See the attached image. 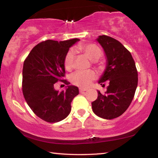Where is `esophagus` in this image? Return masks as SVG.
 I'll use <instances>...</instances> for the list:
<instances>
[{"label":"esophagus","mask_w":158,"mask_h":158,"mask_svg":"<svg viewBox=\"0 0 158 158\" xmlns=\"http://www.w3.org/2000/svg\"><path fill=\"white\" fill-rule=\"evenodd\" d=\"M86 90H87V89H83V88H80L79 89V92L81 93H84L85 91H86Z\"/></svg>","instance_id":"1"}]
</instances>
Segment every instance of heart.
I'll return each mask as SVG.
<instances>
[{
  "mask_svg": "<svg viewBox=\"0 0 158 158\" xmlns=\"http://www.w3.org/2000/svg\"><path fill=\"white\" fill-rule=\"evenodd\" d=\"M77 50L80 51L85 54L89 60L92 61L98 60L102 56V51L100 47L94 44H81L77 47ZM74 59V50H69L66 53L64 59V66L67 70H71L73 68ZM95 73L93 70L77 71L71 77V80L73 84L83 88H86L95 78Z\"/></svg>",
  "mask_w": 158,
  "mask_h": 158,
  "instance_id": "obj_1",
  "label": "heart"
}]
</instances>
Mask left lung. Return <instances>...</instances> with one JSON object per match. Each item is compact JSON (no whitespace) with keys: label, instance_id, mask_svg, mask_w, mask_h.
<instances>
[{"label":"left lung","instance_id":"left-lung-1","mask_svg":"<svg viewBox=\"0 0 158 158\" xmlns=\"http://www.w3.org/2000/svg\"><path fill=\"white\" fill-rule=\"evenodd\" d=\"M96 40L106 57V68L98 84L108 86L105 95L99 91L92 102L93 111L98 116L111 120L121 116L129 107L138 84V74L130 52L121 42L111 37L100 35Z\"/></svg>","mask_w":158,"mask_h":158}]
</instances>
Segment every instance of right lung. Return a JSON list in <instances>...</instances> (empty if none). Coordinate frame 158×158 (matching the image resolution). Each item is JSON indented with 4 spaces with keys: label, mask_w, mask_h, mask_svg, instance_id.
<instances>
[{
    "label": "right lung",
    "mask_w": 158,
    "mask_h": 158,
    "mask_svg": "<svg viewBox=\"0 0 158 158\" xmlns=\"http://www.w3.org/2000/svg\"><path fill=\"white\" fill-rule=\"evenodd\" d=\"M79 39L65 41L48 40L37 44L23 63L22 90L31 110L44 121L57 123L65 119L71 111V102L79 94L75 85H67L59 92L54 84L63 81L65 70L64 59L69 49Z\"/></svg>",
    "instance_id": "1"
}]
</instances>
